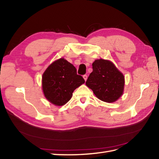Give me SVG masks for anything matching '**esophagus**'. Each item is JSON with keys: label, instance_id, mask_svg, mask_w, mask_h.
Wrapping results in <instances>:
<instances>
[{"label": "esophagus", "instance_id": "obj_1", "mask_svg": "<svg viewBox=\"0 0 159 159\" xmlns=\"http://www.w3.org/2000/svg\"><path fill=\"white\" fill-rule=\"evenodd\" d=\"M83 79H85V81H86L87 79V74H84V75L83 76Z\"/></svg>", "mask_w": 159, "mask_h": 159}]
</instances>
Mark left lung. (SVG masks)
<instances>
[{"instance_id": "1", "label": "left lung", "mask_w": 159, "mask_h": 159, "mask_svg": "<svg viewBox=\"0 0 159 159\" xmlns=\"http://www.w3.org/2000/svg\"><path fill=\"white\" fill-rule=\"evenodd\" d=\"M92 68L85 84L98 98L110 103L120 98L124 87L123 74L112 62L102 59L95 60Z\"/></svg>"}]
</instances>
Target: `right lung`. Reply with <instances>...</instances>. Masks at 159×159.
<instances>
[{
	"mask_svg": "<svg viewBox=\"0 0 159 159\" xmlns=\"http://www.w3.org/2000/svg\"><path fill=\"white\" fill-rule=\"evenodd\" d=\"M85 83L76 69L61 58L48 67L42 76V89L46 98L56 106H63L70 100L77 87Z\"/></svg>",
	"mask_w": 159,
	"mask_h": 159,
	"instance_id": "right-lung-1",
	"label": "right lung"
}]
</instances>
